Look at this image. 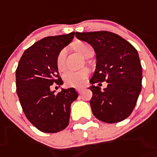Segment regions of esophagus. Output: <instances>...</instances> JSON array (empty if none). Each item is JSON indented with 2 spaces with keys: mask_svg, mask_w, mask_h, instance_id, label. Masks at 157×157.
<instances>
[{
  "mask_svg": "<svg viewBox=\"0 0 157 157\" xmlns=\"http://www.w3.org/2000/svg\"><path fill=\"white\" fill-rule=\"evenodd\" d=\"M76 90H77V93H78V94H81V92L83 91V88H82V87H77V88L76 89Z\"/></svg>",
  "mask_w": 157,
  "mask_h": 157,
  "instance_id": "34e87169",
  "label": "esophagus"
}]
</instances>
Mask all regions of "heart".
Instances as JSON below:
<instances>
[{
  "label": "heart",
  "mask_w": 157,
  "mask_h": 157,
  "mask_svg": "<svg viewBox=\"0 0 157 157\" xmlns=\"http://www.w3.org/2000/svg\"><path fill=\"white\" fill-rule=\"evenodd\" d=\"M90 45L87 43H80L77 46V49L81 55H85L87 49ZM66 56L67 49H63L60 51L57 57V67L59 70H63L65 67ZM89 74V70L87 68L80 69V70H67L63 74V78L67 86L70 87H80L83 84L86 78Z\"/></svg>",
  "instance_id": "heart-1"
}]
</instances>
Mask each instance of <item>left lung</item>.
<instances>
[{
  "instance_id": "left-lung-1",
  "label": "left lung",
  "mask_w": 157,
  "mask_h": 157,
  "mask_svg": "<svg viewBox=\"0 0 157 157\" xmlns=\"http://www.w3.org/2000/svg\"><path fill=\"white\" fill-rule=\"evenodd\" d=\"M78 39L90 44L96 53V69L89 87L94 115L100 121L116 123L132 112L142 89L143 70L137 50L118 35L107 31L76 32ZM106 81L103 91L95 83Z\"/></svg>"
}]
</instances>
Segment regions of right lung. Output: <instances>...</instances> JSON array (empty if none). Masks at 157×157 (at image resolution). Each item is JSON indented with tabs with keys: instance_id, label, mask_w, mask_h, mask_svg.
I'll return each instance as SVG.
<instances>
[{
	"instance_id": "right-lung-1",
	"label": "right lung",
	"mask_w": 157,
	"mask_h": 157,
	"mask_svg": "<svg viewBox=\"0 0 157 157\" xmlns=\"http://www.w3.org/2000/svg\"><path fill=\"white\" fill-rule=\"evenodd\" d=\"M75 32L43 38L28 48L16 70V91L26 118L40 131L55 133L69 125L70 105L78 97L75 89L52 91L60 87L57 57L71 42Z\"/></svg>"
}]
</instances>
